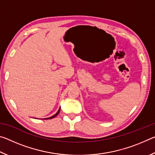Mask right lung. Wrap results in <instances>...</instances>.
I'll return each instance as SVG.
<instances>
[{
	"label": "right lung",
	"instance_id": "1",
	"mask_svg": "<svg viewBox=\"0 0 155 155\" xmlns=\"http://www.w3.org/2000/svg\"><path fill=\"white\" fill-rule=\"evenodd\" d=\"M59 111H60V109H59L58 110V111H57V114H54V115H52V117H48V118H45V119L46 120V119H52V118H53V117H56V116H57V115L59 114Z\"/></svg>",
	"mask_w": 155,
	"mask_h": 155
}]
</instances>
